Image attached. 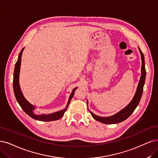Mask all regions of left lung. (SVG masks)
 <instances>
[{
	"mask_svg": "<svg viewBox=\"0 0 158 158\" xmlns=\"http://www.w3.org/2000/svg\"><path fill=\"white\" fill-rule=\"evenodd\" d=\"M139 52L141 55V60H142V66H141V75L140 77L139 82L137 86V89L136 92L134 96L133 100L131 102L127 105V106L123 109H122L120 111L117 113L116 114L111 116H107V117H102V116H99L94 113L90 112L91 115L92 117L94 118L96 120L100 122L103 124H117L120 122L125 120L127 119L129 116L133 113L134 110L136 109L137 106L139 103L140 100L142 96V94L143 92V86L145 82V78H146V69H145V64H144V55L142 51L139 48ZM87 106H88V102H87Z\"/></svg>",
	"mask_w": 158,
	"mask_h": 158,
	"instance_id": "left-lung-1",
	"label": "left lung"
}]
</instances>
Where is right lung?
I'll return each mask as SVG.
<instances>
[{"instance_id": "1", "label": "right lung", "mask_w": 158, "mask_h": 158, "mask_svg": "<svg viewBox=\"0 0 158 158\" xmlns=\"http://www.w3.org/2000/svg\"><path fill=\"white\" fill-rule=\"evenodd\" d=\"M24 48L22 49L20 53L18 56V60H17L15 65V69H14V80H13V87H14V94L15 96L16 100L19 104V106L22 108V109L24 110V111L28 115L30 116L31 118L33 119L40 120V121H45V122H49V121H53V120H57L59 118H62L64 113L66 112V110L69 106V102L71 101L72 98L73 96L75 90L77 89V88H75L73 90L71 95H70L69 100L68 102V104L66 106V107L59 111L49 114H40L37 115L34 114L33 112V110L35 109V107L32 106V104L29 103L25 97L23 96V93L21 90L19 83V72H20V66H21V56H22V52L23 51Z\"/></svg>"}]
</instances>
